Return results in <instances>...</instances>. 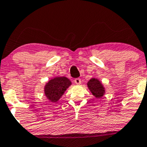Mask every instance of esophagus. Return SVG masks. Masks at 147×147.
<instances>
[{"mask_svg":"<svg viewBox=\"0 0 147 147\" xmlns=\"http://www.w3.org/2000/svg\"><path fill=\"white\" fill-rule=\"evenodd\" d=\"M75 84H78V85H80V84H81V80H80V78L75 79Z\"/></svg>","mask_w":147,"mask_h":147,"instance_id":"obj_1","label":"esophagus"}]
</instances>
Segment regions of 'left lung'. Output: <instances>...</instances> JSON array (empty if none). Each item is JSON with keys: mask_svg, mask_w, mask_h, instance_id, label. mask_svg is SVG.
<instances>
[{"mask_svg": "<svg viewBox=\"0 0 147 147\" xmlns=\"http://www.w3.org/2000/svg\"><path fill=\"white\" fill-rule=\"evenodd\" d=\"M88 89L91 93L96 98H101L106 94V88L102 84V82L97 78H92L88 81Z\"/></svg>", "mask_w": 147, "mask_h": 147, "instance_id": "obj_1", "label": "left lung"}]
</instances>
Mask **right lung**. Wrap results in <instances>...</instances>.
<instances>
[{
  "label": "right lung",
  "instance_id": "1",
  "mask_svg": "<svg viewBox=\"0 0 147 147\" xmlns=\"http://www.w3.org/2000/svg\"><path fill=\"white\" fill-rule=\"evenodd\" d=\"M72 85V82L65 76H56L46 83L44 86V94L50 102L58 101L69 86Z\"/></svg>",
  "mask_w": 147,
  "mask_h": 147
}]
</instances>
